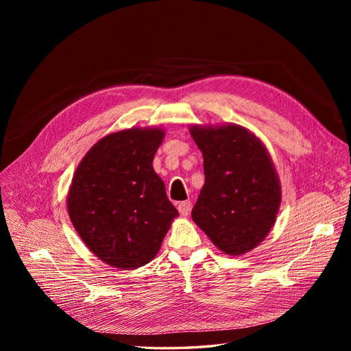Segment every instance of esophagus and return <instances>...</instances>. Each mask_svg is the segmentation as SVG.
<instances>
[{
    "label": "esophagus",
    "instance_id": "34e87169",
    "mask_svg": "<svg viewBox=\"0 0 351 351\" xmlns=\"http://www.w3.org/2000/svg\"><path fill=\"white\" fill-rule=\"evenodd\" d=\"M190 208H192V204H190V200H183V202H180L178 206H177L178 212H180V214H182L183 217L189 215Z\"/></svg>",
    "mask_w": 351,
    "mask_h": 351
}]
</instances>
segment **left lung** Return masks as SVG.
<instances>
[{
  "instance_id": "left-lung-1",
  "label": "left lung",
  "mask_w": 351,
  "mask_h": 351,
  "mask_svg": "<svg viewBox=\"0 0 351 351\" xmlns=\"http://www.w3.org/2000/svg\"><path fill=\"white\" fill-rule=\"evenodd\" d=\"M204 155L205 184L192 218L215 246L243 254L271 231L281 204V186L265 145L237 124L192 125Z\"/></svg>"
}]
</instances>
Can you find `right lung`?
Segmentation results:
<instances>
[{
	"label": "right lung",
	"mask_w": 351,
	"mask_h": 351,
	"mask_svg": "<svg viewBox=\"0 0 351 351\" xmlns=\"http://www.w3.org/2000/svg\"><path fill=\"white\" fill-rule=\"evenodd\" d=\"M162 129H127L95 143L80 161L67 210L90 252L120 269L149 263L178 215L154 171Z\"/></svg>",
	"instance_id": "right-lung-1"
}]
</instances>
